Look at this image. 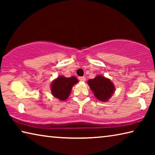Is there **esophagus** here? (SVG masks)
Listing matches in <instances>:
<instances>
[{"instance_id": "34e87169", "label": "esophagus", "mask_w": 155, "mask_h": 155, "mask_svg": "<svg viewBox=\"0 0 155 155\" xmlns=\"http://www.w3.org/2000/svg\"><path fill=\"white\" fill-rule=\"evenodd\" d=\"M78 79H79L81 81H85L86 78L85 77H78Z\"/></svg>"}]
</instances>
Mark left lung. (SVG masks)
Masks as SVG:
<instances>
[{
    "label": "left lung",
    "instance_id": "1",
    "mask_svg": "<svg viewBox=\"0 0 155 155\" xmlns=\"http://www.w3.org/2000/svg\"><path fill=\"white\" fill-rule=\"evenodd\" d=\"M87 83L96 98L101 101H107L114 93V83L103 76H97L94 79L88 80Z\"/></svg>",
    "mask_w": 155,
    "mask_h": 155
}]
</instances>
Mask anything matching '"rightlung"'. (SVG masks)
Listing matches in <instances>:
<instances>
[{"label":"right lung","mask_w":155,"mask_h":155,"mask_svg":"<svg viewBox=\"0 0 155 155\" xmlns=\"http://www.w3.org/2000/svg\"><path fill=\"white\" fill-rule=\"evenodd\" d=\"M78 82V81L75 77L66 78L60 76L51 84L52 94L60 101H65L69 96L73 85Z\"/></svg>","instance_id":"1"}]
</instances>
